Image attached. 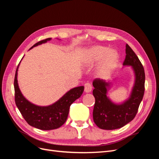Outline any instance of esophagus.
<instances>
[{"label": "esophagus", "mask_w": 159, "mask_h": 159, "mask_svg": "<svg viewBox=\"0 0 159 159\" xmlns=\"http://www.w3.org/2000/svg\"><path fill=\"white\" fill-rule=\"evenodd\" d=\"M92 90V87L89 83H85L84 84V91L85 93H89Z\"/></svg>", "instance_id": "esophagus-1"}]
</instances>
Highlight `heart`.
Instances as JSON below:
<instances>
[{"instance_id":"b5f03b06","label":"heart","mask_w":159,"mask_h":159,"mask_svg":"<svg viewBox=\"0 0 159 159\" xmlns=\"http://www.w3.org/2000/svg\"><path fill=\"white\" fill-rule=\"evenodd\" d=\"M119 61V54L115 50L104 46H95L86 50L82 64L85 68H91L98 64L96 74L106 79L113 74Z\"/></svg>"}]
</instances>
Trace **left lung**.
I'll list each match as a JSON object with an SVG mask.
<instances>
[{"instance_id": "left-lung-1", "label": "left lung", "mask_w": 159, "mask_h": 159, "mask_svg": "<svg viewBox=\"0 0 159 159\" xmlns=\"http://www.w3.org/2000/svg\"><path fill=\"white\" fill-rule=\"evenodd\" d=\"M126 56L123 65L131 66L134 71V84L129 98L121 104H116L107 96L111 83L103 80L93 81V95L95 99L93 111L94 123L99 128L113 130L125 125L135 117L145 92V74L141 62L127 44Z\"/></svg>"}]
</instances>
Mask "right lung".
<instances>
[{
  "label": "right lung",
  "instance_id": "obj_1",
  "mask_svg": "<svg viewBox=\"0 0 159 159\" xmlns=\"http://www.w3.org/2000/svg\"><path fill=\"white\" fill-rule=\"evenodd\" d=\"M50 40L51 38H49L38 42L32 46L30 50ZM19 64L16 68L14 81V98L16 106L22 117L30 126L38 129L46 131L60 127L68 118L70 105L82 95L84 87L79 86L70 89L56 102L48 106H38L24 97L19 88L17 80Z\"/></svg>",
  "mask_w": 159,
  "mask_h": 159
}]
</instances>
